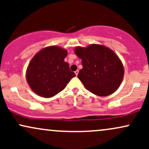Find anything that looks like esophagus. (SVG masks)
Listing matches in <instances>:
<instances>
[{
  "instance_id": "34e87169",
  "label": "esophagus",
  "mask_w": 149,
  "mask_h": 149,
  "mask_svg": "<svg viewBox=\"0 0 149 149\" xmlns=\"http://www.w3.org/2000/svg\"><path fill=\"white\" fill-rule=\"evenodd\" d=\"M78 72H79V71H78V70H76V71H75V74L76 75V76H78Z\"/></svg>"
}]
</instances>
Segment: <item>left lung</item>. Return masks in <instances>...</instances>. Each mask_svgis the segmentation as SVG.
I'll list each match as a JSON object with an SVG mask.
<instances>
[{
    "mask_svg": "<svg viewBox=\"0 0 149 149\" xmlns=\"http://www.w3.org/2000/svg\"><path fill=\"white\" fill-rule=\"evenodd\" d=\"M75 54L82 59L83 69L78 78L85 88L95 95L106 97L118 89L124 76L122 61L109 47L92 44L76 47Z\"/></svg>",
    "mask_w": 149,
    "mask_h": 149,
    "instance_id": "1",
    "label": "left lung"
}]
</instances>
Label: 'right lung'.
I'll return each instance as SVG.
<instances>
[{"label": "right lung", "instance_id": "1", "mask_svg": "<svg viewBox=\"0 0 149 149\" xmlns=\"http://www.w3.org/2000/svg\"><path fill=\"white\" fill-rule=\"evenodd\" d=\"M67 50L49 46L39 51L29 64L26 80L31 90L39 96L49 98L60 92L73 77L74 73L65 62Z\"/></svg>", "mask_w": 149, "mask_h": 149}]
</instances>
